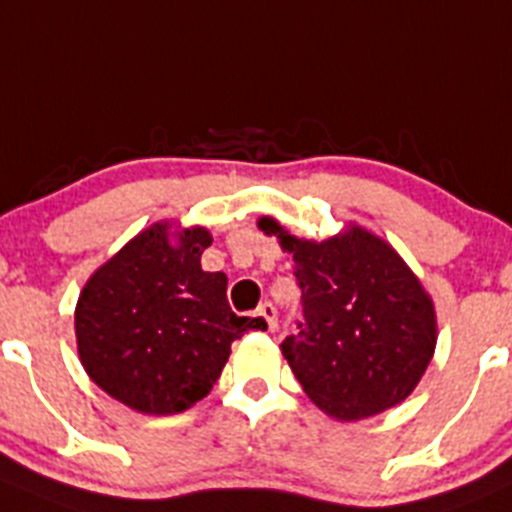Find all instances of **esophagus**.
I'll return each instance as SVG.
<instances>
[{"label":"esophagus","mask_w":512,"mask_h":512,"mask_svg":"<svg viewBox=\"0 0 512 512\" xmlns=\"http://www.w3.org/2000/svg\"><path fill=\"white\" fill-rule=\"evenodd\" d=\"M259 316H264L266 326H269V332H276V329H279V316H276L274 304H269V301H266V304H261Z\"/></svg>","instance_id":"obj_1"}]
</instances>
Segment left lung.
<instances>
[{
  "label": "left lung",
  "instance_id": "left-lung-1",
  "mask_svg": "<svg viewBox=\"0 0 512 512\" xmlns=\"http://www.w3.org/2000/svg\"><path fill=\"white\" fill-rule=\"evenodd\" d=\"M259 228L294 256L304 301L299 334L281 354L324 415L357 422L405 402L437 344V314L415 271L384 238L349 223L324 241Z\"/></svg>",
  "mask_w": 512,
  "mask_h": 512
}]
</instances>
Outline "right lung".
Segmentation results:
<instances>
[{"instance_id": "1", "label": "right lung", "mask_w": 512, "mask_h": 512, "mask_svg": "<svg viewBox=\"0 0 512 512\" xmlns=\"http://www.w3.org/2000/svg\"><path fill=\"white\" fill-rule=\"evenodd\" d=\"M208 228L158 221L130 238L82 286L77 354L87 377L143 415H178L221 377L233 339L264 329L236 316L223 271H203Z\"/></svg>"}]
</instances>
